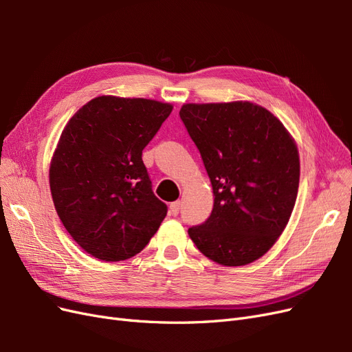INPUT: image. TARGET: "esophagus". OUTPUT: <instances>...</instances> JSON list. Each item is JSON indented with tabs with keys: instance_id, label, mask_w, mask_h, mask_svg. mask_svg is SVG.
Listing matches in <instances>:
<instances>
[{
	"instance_id": "1",
	"label": "esophagus",
	"mask_w": 352,
	"mask_h": 352,
	"mask_svg": "<svg viewBox=\"0 0 352 352\" xmlns=\"http://www.w3.org/2000/svg\"><path fill=\"white\" fill-rule=\"evenodd\" d=\"M168 208H170V214L177 216L179 211H180V201H173Z\"/></svg>"
}]
</instances>
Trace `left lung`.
Masks as SVG:
<instances>
[{
  "label": "left lung",
  "instance_id": "8db88e82",
  "mask_svg": "<svg viewBox=\"0 0 352 352\" xmlns=\"http://www.w3.org/2000/svg\"><path fill=\"white\" fill-rule=\"evenodd\" d=\"M211 180L214 207L189 238L228 267L267 252L285 230L300 185L292 135L269 110L250 101L184 104L179 111Z\"/></svg>",
  "mask_w": 352,
  "mask_h": 352
}]
</instances>
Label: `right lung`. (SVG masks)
Here are the masks:
<instances>
[{
	"label": "right lung",
	"instance_id": "obj_1",
	"mask_svg": "<svg viewBox=\"0 0 352 352\" xmlns=\"http://www.w3.org/2000/svg\"><path fill=\"white\" fill-rule=\"evenodd\" d=\"M173 105L101 95L73 114L50 163V189L63 226L102 261L141 252L167 214L151 189L142 150Z\"/></svg>",
	"mask_w": 352,
	"mask_h": 352
}]
</instances>
